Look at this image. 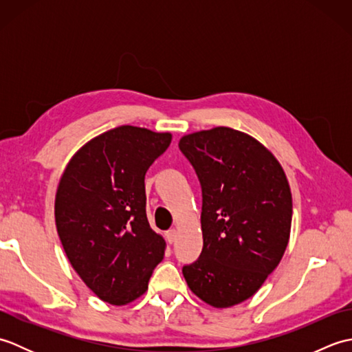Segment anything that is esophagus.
Wrapping results in <instances>:
<instances>
[{
    "label": "esophagus",
    "mask_w": 352,
    "mask_h": 352,
    "mask_svg": "<svg viewBox=\"0 0 352 352\" xmlns=\"http://www.w3.org/2000/svg\"><path fill=\"white\" fill-rule=\"evenodd\" d=\"M177 236H178V231H177L175 228L168 230V231H166V241H168V243H174Z\"/></svg>",
    "instance_id": "obj_1"
}]
</instances>
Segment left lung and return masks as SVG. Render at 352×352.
I'll use <instances>...</instances> for the list:
<instances>
[{
  "instance_id": "8db88e82",
  "label": "left lung",
  "mask_w": 352,
  "mask_h": 352,
  "mask_svg": "<svg viewBox=\"0 0 352 352\" xmlns=\"http://www.w3.org/2000/svg\"><path fill=\"white\" fill-rule=\"evenodd\" d=\"M178 146L203 190V251L183 275L199 300L227 309L256 294L287 248V177L265 145L228 126L186 134Z\"/></svg>"
}]
</instances>
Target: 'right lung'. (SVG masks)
<instances>
[{"label": "right lung", "mask_w": 352, "mask_h": 352, "mask_svg": "<svg viewBox=\"0 0 352 352\" xmlns=\"http://www.w3.org/2000/svg\"><path fill=\"white\" fill-rule=\"evenodd\" d=\"M170 133L121 125L72 155L57 186L58 237L74 271L111 305L148 289L166 242L146 219L145 174L170 145Z\"/></svg>", "instance_id": "1"}]
</instances>
